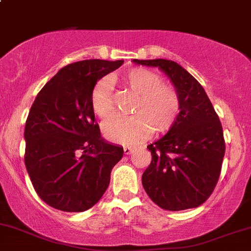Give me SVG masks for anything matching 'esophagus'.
<instances>
[{
    "instance_id": "34e87169",
    "label": "esophagus",
    "mask_w": 251,
    "mask_h": 251,
    "mask_svg": "<svg viewBox=\"0 0 251 251\" xmlns=\"http://www.w3.org/2000/svg\"><path fill=\"white\" fill-rule=\"evenodd\" d=\"M132 151H133V148L132 147L124 148V152H125V155H130V153H132Z\"/></svg>"
}]
</instances>
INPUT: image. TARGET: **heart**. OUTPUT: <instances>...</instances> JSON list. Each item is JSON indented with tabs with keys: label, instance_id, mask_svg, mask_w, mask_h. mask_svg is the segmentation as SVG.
Wrapping results in <instances>:
<instances>
[{
	"label": "heart",
	"instance_id": "obj_1",
	"mask_svg": "<svg viewBox=\"0 0 251 251\" xmlns=\"http://www.w3.org/2000/svg\"><path fill=\"white\" fill-rule=\"evenodd\" d=\"M121 81L130 88L137 99L133 115H114L103 124V134L113 143L133 145L151 132L170 128L180 109V99L172 85L163 83L161 77L147 69H132L121 76ZM90 104L94 114L106 119L113 112L111 85L106 79L93 88Z\"/></svg>",
	"mask_w": 251,
	"mask_h": 251
}]
</instances>
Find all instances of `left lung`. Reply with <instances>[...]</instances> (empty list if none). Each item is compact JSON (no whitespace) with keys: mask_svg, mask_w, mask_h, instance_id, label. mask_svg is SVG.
I'll return each instance as SVG.
<instances>
[{"mask_svg":"<svg viewBox=\"0 0 251 251\" xmlns=\"http://www.w3.org/2000/svg\"><path fill=\"white\" fill-rule=\"evenodd\" d=\"M158 68L174 85L180 112L166 136L148 145L150 166L142 176L145 192L168 211L198 207L216 187L225 153L223 127L202 85L168 59H133Z\"/></svg>","mask_w":251,"mask_h":251,"instance_id":"left-lung-1","label":"left lung"}]
</instances>
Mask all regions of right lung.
Returning <instances> with one entry per match:
<instances>
[{
    "instance_id": "1",
    "label": "right lung",
    "mask_w": 251,
    "mask_h": 251,
    "mask_svg": "<svg viewBox=\"0 0 251 251\" xmlns=\"http://www.w3.org/2000/svg\"><path fill=\"white\" fill-rule=\"evenodd\" d=\"M124 60L87 59L62 68L43 87L25 126V164L35 192L51 207L83 212L111 181L124 149L106 142L90 104L100 78Z\"/></svg>"
}]
</instances>
